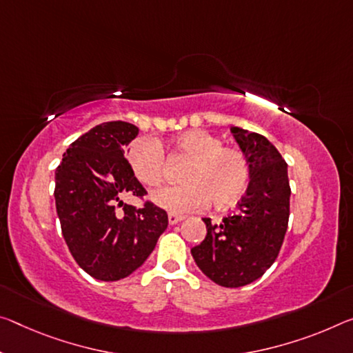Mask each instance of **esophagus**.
Listing matches in <instances>:
<instances>
[{"instance_id": "esophagus-1", "label": "esophagus", "mask_w": 353, "mask_h": 353, "mask_svg": "<svg viewBox=\"0 0 353 353\" xmlns=\"http://www.w3.org/2000/svg\"><path fill=\"white\" fill-rule=\"evenodd\" d=\"M183 218H185V216L177 215V214H170V215H168V223H170L171 226H172V225H177V223L182 221Z\"/></svg>"}]
</instances>
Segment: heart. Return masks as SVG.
Here are the masks:
<instances>
[{
  "instance_id": "heart-1",
  "label": "heart",
  "mask_w": 353,
  "mask_h": 353,
  "mask_svg": "<svg viewBox=\"0 0 353 353\" xmlns=\"http://www.w3.org/2000/svg\"><path fill=\"white\" fill-rule=\"evenodd\" d=\"M174 154L188 160L181 172L183 183L152 194L157 205L174 212L196 210L210 201L226 207L242 196L250 183V163L236 148L223 146L218 137L205 130H188L172 141ZM127 160L133 174L144 185L157 188L165 182L168 163L163 149L152 138L143 137L130 143Z\"/></svg>"
}]
</instances>
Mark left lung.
I'll return each instance as SVG.
<instances>
[{
	"label": "left lung",
	"instance_id": "obj_1",
	"mask_svg": "<svg viewBox=\"0 0 353 353\" xmlns=\"http://www.w3.org/2000/svg\"><path fill=\"white\" fill-rule=\"evenodd\" d=\"M250 163V185L236 214L214 225L204 218L205 239L192 248L207 278L225 288H242L270 268L281 250L289 221L288 163L259 133L231 127Z\"/></svg>",
	"mask_w": 353,
	"mask_h": 353
}]
</instances>
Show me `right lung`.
Returning <instances> with one entry per match:
<instances>
[{"mask_svg":"<svg viewBox=\"0 0 353 353\" xmlns=\"http://www.w3.org/2000/svg\"><path fill=\"white\" fill-rule=\"evenodd\" d=\"M138 127L103 122L81 135L54 172L56 212L77 264L100 281H117L144 264L168 228V214L150 201L125 204L146 190L133 174L124 148Z\"/></svg>","mask_w":353,"mask_h":353,"instance_id":"right-lung-1","label":"right lung"}]
</instances>
